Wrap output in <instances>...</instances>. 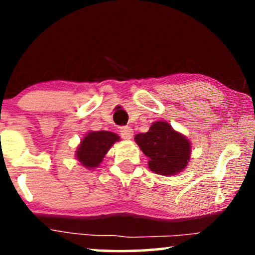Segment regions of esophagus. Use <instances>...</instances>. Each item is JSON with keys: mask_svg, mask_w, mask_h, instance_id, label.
Instances as JSON below:
<instances>
[{"mask_svg": "<svg viewBox=\"0 0 255 255\" xmlns=\"http://www.w3.org/2000/svg\"><path fill=\"white\" fill-rule=\"evenodd\" d=\"M121 135L124 139H131L133 137V130L130 127H122L121 128Z\"/></svg>", "mask_w": 255, "mask_h": 255, "instance_id": "esophagus-1", "label": "esophagus"}]
</instances>
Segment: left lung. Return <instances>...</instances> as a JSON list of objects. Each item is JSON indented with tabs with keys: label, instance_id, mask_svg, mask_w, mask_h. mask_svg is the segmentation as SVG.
<instances>
[{
	"label": "left lung",
	"instance_id": "obj_1",
	"mask_svg": "<svg viewBox=\"0 0 255 255\" xmlns=\"http://www.w3.org/2000/svg\"><path fill=\"white\" fill-rule=\"evenodd\" d=\"M134 140L149 158V169L160 175H175L189 162L190 141L167 122H154L146 133L135 134Z\"/></svg>",
	"mask_w": 255,
	"mask_h": 255
}]
</instances>
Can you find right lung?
Listing matches in <instances>:
<instances>
[{"mask_svg": "<svg viewBox=\"0 0 255 255\" xmlns=\"http://www.w3.org/2000/svg\"><path fill=\"white\" fill-rule=\"evenodd\" d=\"M120 140V135L110 131H90L76 149V159L86 168H96L102 162L111 146Z\"/></svg>", "mask_w": 255, "mask_h": 255, "instance_id": "right-lung-1", "label": "right lung"}]
</instances>
